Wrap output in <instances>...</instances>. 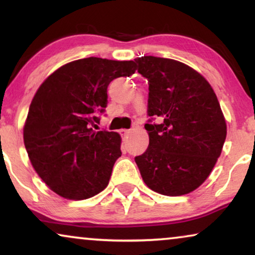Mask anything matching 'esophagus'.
I'll list each match as a JSON object with an SVG mask.
<instances>
[{"label": "esophagus", "mask_w": 255, "mask_h": 255, "mask_svg": "<svg viewBox=\"0 0 255 255\" xmlns=\"http://www.w3.org/2000/svg\"><path fill=\"white\" fill-rule=\"evenodd\" d=\"M130 130H128V128H122L121 130V134L123 135V137H127L128 134H130Z\"/></svg>", "instance_id": "34e87169"}]
</instances>
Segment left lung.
I'll return each mask as SVG.
<instances>
[{
	"mask_svg": "<svg viewBox=\"0 0 255 255\" xmlns=\"http://www.w3.org/2000/svg\"><path fill=\"white\" fill-rule=\"evenodd\" d=\"M148 81L145 124L149 144L135 156L149 189L166 196L189 194L210 175L226 138L217 96L200 73L173 59H134ZM158 118V125L151 123Z\"/></svg>",
	"mask_w": 255,
	"mask_h": 255,
	"instance_id": "1",
	"label": "left lung"
}]
</instances>
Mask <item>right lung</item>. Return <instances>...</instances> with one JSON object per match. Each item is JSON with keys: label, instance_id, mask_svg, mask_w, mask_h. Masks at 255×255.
I'll list each match as a JSON object with an SVG mask.
<instances>
[{"label": "right lung", "instance_id": "obj_1", "mask_svg": "<svg viewBox=\"0 0 255 255\" xmlns=\"http://www.w3.org/2000/svg\"><path fill=\"white\" fill-rule=\"evenodd\" d=\"M135 69L132 60L79 59L52 73L34 94L24 145L34 170L59 196L86 200L106 189L122 139L92 127L106 110L109 83Z\"/></svg>", "mask_w": 255, "mask_h": 255}]
</instances>
